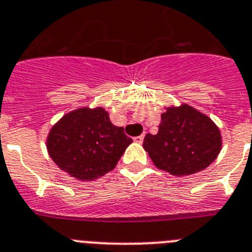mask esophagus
<instances>
[{"mask_svg":"<svg viewBox=\"0 0 252 252\" xmlns=\"http://www.w3.org/2000/svg\"><path fill=\"white\" fill-rule=\"evenodd\" d=\"M143 139H144V135H138V137H134V142L135 143H142Z\"/></svg>","mask_w":252,"mask_h":252,"instance_id":"34e87169","label":"esophagus"}]
</instances>
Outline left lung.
Wrapping results in <instances>:
<instances>
[{
	"mask_svg": "<svg viewBox=\"0 0 252 252\" xmlns=\"http://www.w3.org/2000/svg\"><path fill=\"white\" fill-rule=\"evenodd\" d=\"M156 135L147 134L143 148L154 165L173 176H189L207 168L221 151L216 124L187 104L167 108Z\"/></svg>",
	"mask_w": 252,
	"mask_h": 252,
	"instance_id": "obj_1",
	"label": "left lung"
}]
</instances>
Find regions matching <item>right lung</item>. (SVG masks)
<instances>
[{
  "instance_id": "obj_1",
  "label": "right lung",
  "mask_w": 252,
  "mask_h": 252,
  "mask_svg": "<svg viewBox=\"0 0 252 252\" xmlns=\"http://www.w3.org/2000/svg\"><path fill=\"white\" fill-rule=\"evenodd\" d=\"M131 142L103 108H81L51 128L47 151L59 168L80 181H92L114 169Z\"/></svg>"
}]
</instances>
